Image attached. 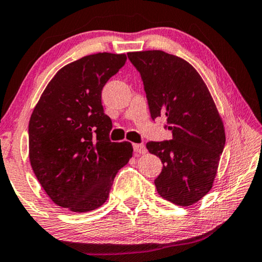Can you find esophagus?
<instances>
[{
    "label": "esophagus",
    "instance_id": "1",
    "mask_svg": "<svg viewBox=\"0 0 262 262\" xmlns=\"http://www.w3.org/2000/svg\"><path fill=\"white\" fill-rule=\"evenodd\" d=\"M133 149H134L135 153H139V154H145L147 152L146 147L142 145V143H134L133 145Z\"/></svg>",
    "mask_w": 262,
    "mask_h": 262
}]
</instances>
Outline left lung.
Wrapping results in <instances>:
<instances>
[{"label":"left lung","instance_id":"obj_1","mask_svg":"<svg viewBox=\"0 0 262 262\" xmlns=\"http://www.w3.org/2000/svg\"><path fill=\"white\" fill-rule=\"evenodd\" d=\"M127 56L141 76L150 117H165L172 132L171 140L146 145L164 165L154 180L158 193L176 205H192L212 187L226 145L215 102L184 59L157 50Z\"/></svg>","mask_w":262,"mask_h":262}]
</instances>
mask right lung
Returning a JSON list of instances; mask_svg holds the SVG:
<instances>
[{"label": "right lung", "instance_id": "1", "mask_svg": "<svg viewBox=\"0 0 262 262\" xmlns=\"http://www.w3.org/2000/svg\"><path fill=\"white\" fill-rule=\"evenodd\" d=\"M126 54L96 53L59 70L33 110L29 160L57 205L75 212L101 206L114 178L133 156L130 142H112L102 89L126 64Z\"/></svg>", "mask_w": 262, "mask_h": 262}]
</instances>
